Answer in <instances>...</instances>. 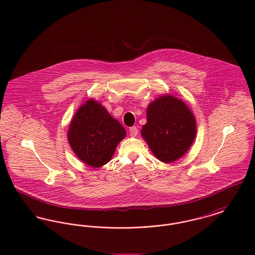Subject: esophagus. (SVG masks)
<instances>
[{"label":"esophagus","instance_id":"1","mask_svg":"<svg viewBox=\"0 0 255 255\" xmlns=\"http://www.w3.org/2000/svg\"><path fill=\"white\" fill-rule=\"evenodd\" d=\"M137 133H138V129H137L136 127L129 128V134H130L131 137H135L137 135Z\"/></svg>","mask_w":255,"mask_h":255}]
</instances>
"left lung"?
<instances>
[{
  "label": "left lung",
  "mask_w": 255,
  "mask_h": 255,
  "mask_svg": "<svg viewBox=\"0 0 255 255\" xmlns=\"http://www.w3.org/2000/svg\"><path fill=\"white\" fill-rule=\"evenodd\" d=\"M146 116L141 136L152 153L164 163L179 160L196 136V121L188 106L171 94L161 95L148 105Z\"/></svg>",
  "instance_id": "obj_1"
}]
</instances>
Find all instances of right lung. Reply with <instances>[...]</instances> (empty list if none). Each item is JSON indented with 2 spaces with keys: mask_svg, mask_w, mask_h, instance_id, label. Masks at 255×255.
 <instances>
[{
  "mask_svg": "<svg viewBox=\"0 0 255 255\" xmlns=\"http://www.w3.org/2000/svg\"><path fill=\"white\" fill-rule=\"evenodd\" d=\"M126 135L124 127L92 98L75 112L68 130L69 143L77 158L93 168L107 164Z\"/></svg>",
  "mask_w": 255,
  "mask_h": 255,
  "instance_id": "obj_1",
  "label": "right lung"
}]
</instances>
